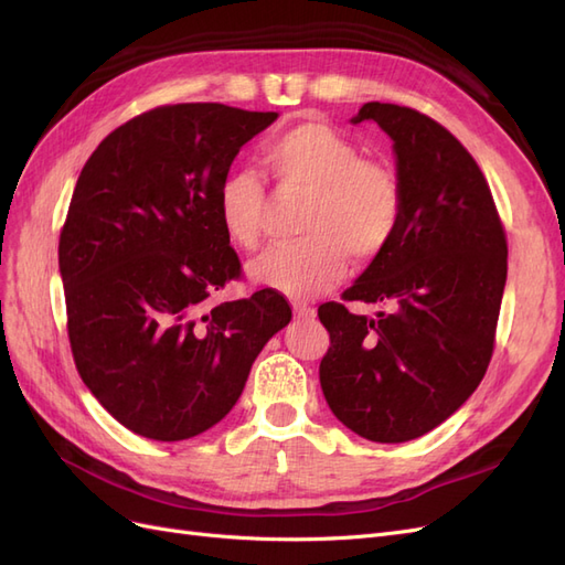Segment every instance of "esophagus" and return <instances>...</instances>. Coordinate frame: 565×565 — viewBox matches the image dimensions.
Listing matches in <instances>:
<instances>
[{"label": "esophagus", "instance_id": "1", "mask_svg": "<svg viewBox=\"0 0 565 565\" xmlns=\"http://www.w3.org/2000/svg\"><path fill=\"white\" fill-rule=\"evenodd\" d=\"M294 312H296L298 319H305V321L315 319V315H317V310L312 308V305H305V302H296L294 305Z\"/></svg>", "mask_w": 565, "mask_h": 565}]
</instances>
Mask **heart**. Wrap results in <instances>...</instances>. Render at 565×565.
Wrapping results in <instances>:
<instances>
[{"label": "heart", "mask_w": 565, "mask_h": 565, "mask_svg": "<svg viewBox=\"0 0 565 565\" xmlns=\"http://www.w3.org/2000/svg\"><path fill=\"white\" fill-rule=\"evenodd\" d=\"M265 168L279 191L308 193L298 230L305 238L265 253L250 279L288 298H315L358 263L381 257L405 215V189L383 160L364 158L358 143L321 120H305L265 143ZM269 199L260 174L234 170L217 186V217L241 250H257Z\"/></svg>", "instance_id": "b5f03b06"}]
</instances>
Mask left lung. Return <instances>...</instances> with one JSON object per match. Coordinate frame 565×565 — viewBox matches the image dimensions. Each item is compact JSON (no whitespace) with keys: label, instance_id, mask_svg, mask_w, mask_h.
Wrapping results in <instances>:
<instances>
[{"label":"left lung","instance_id":"1","mask_svg":"<svg viewBox=\"0 0 565 565\" xmlns=\"http://www.w3.org/2000/svg\"><path fill=\"white\" fill-rule=\"evenodd\" d=\"M393 139L405 215L397 236L343 294L383 302L374 319L319 305L331 345L319 383L331 412L374 443L422 438L473 395L488 372L507 284V234L486 174L440 122L369 102Z\"/></svg>","mask_w":565,"mask_h":565}]
</instances>
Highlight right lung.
Instances as JSON below:
<instances>
[{
	"label": "right lung",
	"mask_w": 565,
	"mask_h": 565,
	"mask_svg": "<svg viewBox=\"0 0 565 565\" xmlns=\"http://www.w3.org/2000/svg\"><path fill=\"white\" fill-rule=\"evenodd\" d=\"M274 120L224 104L158 106L116 127L77 177L58 238L73 360L102 407L149 440L222 422L291 321L274 288L213 302L241 279L217 186Z\"/></svg>",
	"instance_id": "obj_1"
}]
</instances>
